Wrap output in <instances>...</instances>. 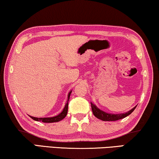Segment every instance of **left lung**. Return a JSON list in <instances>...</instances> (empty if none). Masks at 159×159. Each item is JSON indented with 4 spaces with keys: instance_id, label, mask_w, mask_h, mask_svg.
<instances>
[{
    "instance_id": "obj_1",
    "label": "left lung",
    "mask_w": 159,
    "mask_h": 159,
    "mask_svg": "<svg viewBox=\"0 0 159 159\" xmlns=\"http://www.w3.org/2000/svg\"><path fill=\"white\" fill-rule=\"evenodd\" d=\"M92 111H93V115L96 118H98V119H101L104 121H113V120H117L119 119H122L125 117L128 116L131 114V113L134 111L136 106H135L134 108H133L131 110L128 111L127 113H121V114H111V113H108L106 112H103V111H101L96 107V106L93 105V103H91Z\"/></svg>"
}]
</instances>
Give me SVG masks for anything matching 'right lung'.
<instances>
[{"mask_svg":"<svg viewBox=\"0 0 159 159\" xmlns=\"http://www.w3.org/2000/svg\"><path fill=\"white\" fill-rule=\"evenodd\" d=\"M70 93H71V91H70L69 93H68L67 103H66L64 108H63V111L60 113V114L56 116H53V117H51V118H35V117H33V116H30V118L35 120H37V121H42L43 123H53V122L60 121V120L63 119V118L66 116V115H67L68 101H69Z\"/></svg>","mask_w":159,"mask_h":159,"instance_id":"1","label":"right lung"}]
</instances>
